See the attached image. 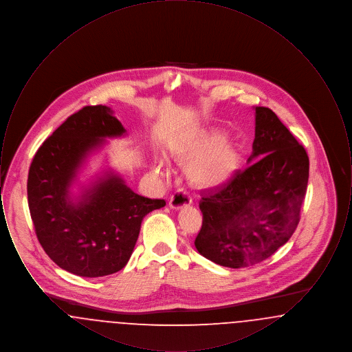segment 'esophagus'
I'll return each mask as SVG.
<instances>
[{
    "mask_svg": "<svg viewBox=\"0 0 352 352\" xmlns=\"http://www.w3.org/2000/svg\"><path fill=\"white\" fill-rule=\"evenodd\" d=\"M168 204H170L171 208L179 210V208H182L184 206L191 204V198H190V195H188L187 192H184V190H177V191L171 195Z\"/></svg>",
    "mask_w": 352,
    "mask_h": 352,
    "instance_id": "esophagus-1",
    "label": "esophagus"
}]
</instances>
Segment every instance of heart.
I'll return each mask as SVG.
<instances>
[{
    "label": "heart",
    "instance_id": "obj_1",
    "mask_svg": "<svg viewBox=\"0 0 352 352\" xmlns=\"http://www.w3.org/2000/svg\"><path fill=\"white\" fill-rule=\"evenodd\" d=\"M173 154L188 165L191 182L203 187L226 184L240 166V153L219 132L182 138L174 145Z\"/></svg>",
    "mask_w": 352,
    "mask_h": 352
}]
</instances>
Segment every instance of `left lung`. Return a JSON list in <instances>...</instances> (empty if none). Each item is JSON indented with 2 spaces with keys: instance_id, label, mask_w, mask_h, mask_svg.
<instances>
[{
  "instance_id": "8db88e82",
  "label": "left lung",
  "mask_w": 352,
  "mask_h": 352,
  "mask_svg": "<svg viewBox=\"0 0 352 352\" xmlns=\"http://www.w3.org/2000/svg\"><path fill=\"white\" fill-rule=\"evenodd\" d=\"M253 151L243 171L201 195L203 221L194 244L227 268L267 260L294 234L309 181V157L265 107H256Z\"/></svg>"
}]
</instances>
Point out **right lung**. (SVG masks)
<instances>
[{"mask_svg": "<svg viewBox=\"0 0 352 352\" xmlns=\"http://www.w3.org/2000/svg\"><path fill=\"white\" fill-rule=\"evenodd\" d=\"M125 133L105 105H87L41 145L28 177V201L35 234L51 260L80 277H102L124 268L138 239L141 221L166 204L133 192L108 175L69 201V186L88 151L105 137Z\"/></svg>", "mask_w": 352, "mask_h": 352, "instance_id": "1", "label": "right lung"}]
</instances>
